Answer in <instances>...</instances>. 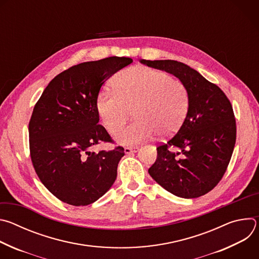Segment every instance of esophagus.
<instances>
[{"mask_svg":"<svg viewBox=\"0 0 259 259\" xmlns=\"http://www.w3.org/2000/svg\"><path fill=\"white\" fill-rule=\"evenodd\" d=\"M137 150H138V147H129V146H127V147H125V154L131 155V154L137 152Z\"/></svg>","mask_w":259,"mask_h":259,"instance_id":"esophagus-1","label":"esophagus"}]
</instances>
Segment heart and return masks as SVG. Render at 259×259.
Segmentation results:
<instances>
[{
	"instance_id": "obj_1",
	"label": "heart",
	"mask_w": 259,
	"mask_h": 259,
	"mask_svg": "<svg viewBox=\"0 0 259 259\" xmlns=\"http://www.w3.org/2000/svg\"><path fill=\"white\" fill-rule=\"evenodd\" d=\"M114 86L115 91L103 90L98 94L96 108L112 135L121 130L133 112L136 120L118 135L123 144L139 143L156 132L171 135L188 115L190 93L187 86L162 70L132 66L118 73Z\"/></svg>"
}]
</instances>
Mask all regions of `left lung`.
<instances>
[{"mask_svg": "<svg viewBox=\"0 0 259 259\" xmlns=\"http://www.w3.org/2000/svg\"><path fill=\"white\" fill-rule=\"evenodd\" d=\"M141 63L177 77L190 93V107L175 136L157 147L150 175L169 193L186 199L212 191L224 177L236 143V119L231 101L217 85L176 60ZM169 148H178L175 153Z\"/></svg>", "mask_w": 259, "mask_h": 259, "instance_id": "1", "label": "left lung"}]
</instances>
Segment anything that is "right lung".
I'll return each mask as SVG.
<instances>
[{
	"label": "right lung",
	"mask_w": 259,
	"mask_h": 259,
	"mask_svg": "<svg viewBox=\"0 0 259 259\" xmlns=\"http://www.w3.org/2000/svg\"><path fill=\"white\" fill-rule=\"evenodd\" d=\"M132 61L112 56L73 65L48 84L33 107L28 123L32 166L45 188L66 204L95 202L117 178L123 147L90 151L101 141L114 142L98 124L96 100L104 82Z\"/></svg>",
	"instance_id": "add662e5"
}]
</instances>
